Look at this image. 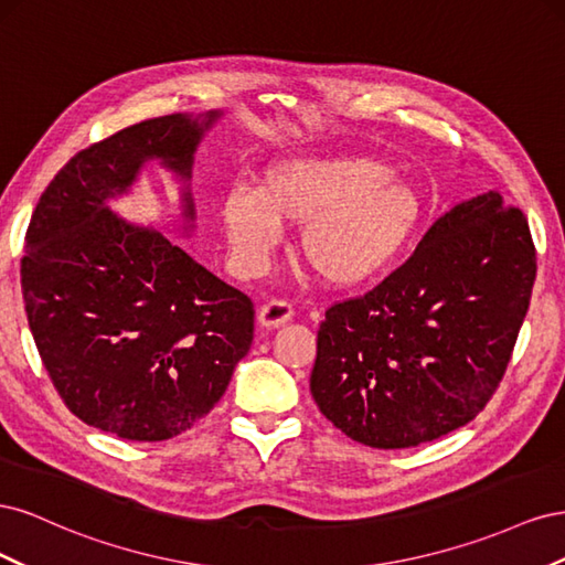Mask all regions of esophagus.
<instances>
[{"label": "esophagus", "instance_id": "obj_1", "mask_svg": "<svg viewBox=\"0 0 565 565\" xmlns=\"http://www.w3.org/2000/svg\"><path fill=\"white\" fill-rule=\"evenodd\" d=\"M295 309L282 299H270L259 309V324L262 328H278V324H285L287 320H292Z\"/></svg>", "mask_w": 565, "mask_h": 565}]
</instances>
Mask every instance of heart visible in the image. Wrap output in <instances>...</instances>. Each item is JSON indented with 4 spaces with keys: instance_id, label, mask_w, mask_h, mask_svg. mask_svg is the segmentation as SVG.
<instances>
[{
    "instance_id": "obj_1",
    "label": "heart",
    "mask_w": 565,
    "mask_h": 565,
    "mask_svg": "<svg viewBox=\"0 0 565 565\" xmlns=\"http://www.w3.org/2000/svg\"><path fill=\"white\" fill-rule=\"evenodd\" d=\"M228 241L249 268L280 243L282 226H300L299 256L334 287L386 270L413 237L422 200L374 158L292 160L270 167L256 191H231L221 207Z\"/></svg>"
}]
</instances>
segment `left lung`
I'll list each match as a JSON object with an SVG mask.
<instances>
[{
    "mask_svg": "<svg viewBox=\"0 0 565 565\" xmlns=\"http://www.w3.org/2000/svg\"><path fill=\"white\" fill-rule=\"evenodd\" d=\"M537 273L525 214L488 191L455 204L409 259L318 330L311 393L370 448H415L469 424L498 391Z\"/></svg>",
    "mask_w": 565,
    "mask_h": 565,
    "instance_id": "left-lung-1",
    "label": "left lung"
}]
</instances>
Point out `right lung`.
<instances>
[{
    "mask_svg": "<svg viewBox=\"0 0 565 565\" xmlns=\"http://www.w3.org/2000/svg\"><path fill=\"white\" fill-rule=\"evenodd\" d=\"M216 117H152L79 150L25 231L21 289L49 380L75 417L125 440H167L210 415L254 339L247 295L106 207L148 158L191 179Z\"/></svg>",
    "mask_w": 565,
    "mask_h": 565,
    "instance_id": "add662e5",
    "label": "right lung"
}]
</instances>
